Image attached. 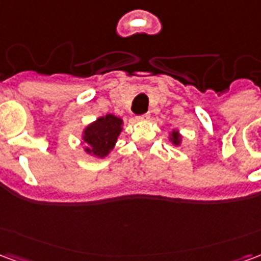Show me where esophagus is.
I'll use <instances>...</instances> for the list:
<instances>
[{"label": "esophagus", "instance_id": "obj_1", "mask_svg": "<svg viewBox=\"0 0 261 261\" xmlns=\"http://www.w3.org/2000/svg\"><path fill=\"white\" fill-rule=\"evenodd\" d=\"M148 117H149V114L145 113V114H142V116H138L137 120H140V121H141V120H148Z\"/></svg>", "mask_w": 261, "mask_h": 261}]
</instances>
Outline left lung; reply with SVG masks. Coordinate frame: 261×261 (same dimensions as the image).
<instances>
[{
  "instance_id": "1",
  "label": "left lung",
  "mask_w": 261,
  "mask_h": 261,
  "mask_svg": "<svg viewBox=\"0 0 261 261\" xmlns=\"http://www.w3.org/2000/svg\"><path fill=\"white\" fill-rule=\"evenodd\" d=\"M169 138H170V141H172V144H173V145H176V147H177V145H180L181 136L179 134V131H176V130L172 131V134H170Z\"/></svg>"
}]
</instances>
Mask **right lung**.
Wrapping results in <instances>:
<instances>
[{
    "mask_svg": "<svg viewBox=\"0 0 261 261\" xmlns=\"http://www.w3.org/2000/svg\"><path fill=\"white\" fill-rule=\"evenodd\" d=\"M123 130V120L113 114L99 117L86 127L82 140L86 144L85 152L96 158H105L114 148L117 137Z\"/></svg>",
    "mask_w": 261,
    "mask_h": 261,
    "instance_id": "right-lung-1",
    "label": "right lung"
}]
</instances>
